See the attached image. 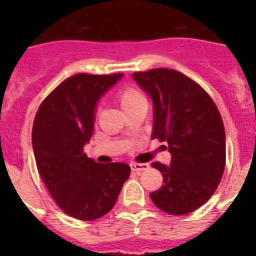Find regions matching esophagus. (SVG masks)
Here are the masks:
<instances>
[{"instance_id":"1","label":"esophagus","mask_w":256,"mask_h":256,"mask_svg":"<svg viewBox=\"0 0 256 256\" xmlns=\"http://www.w3.org/2000/svg\"><path fill=\"white\" fill-rule=\"evenodd\" d=\"M132 170L136 171V172H140V171H144V170H148L150 166L148 164H132Z\"/></svg>"}]
</instances>
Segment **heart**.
Instances as JSON below:
<instances>
[{
    "instance_id": "b5f03b06",
    "label": "heart",
    "mask_w": 256,
    "mask_h": 256,
    "mask_svg": "<svg viewBox=\"0 0 256 256\" xmlns=\"http://www.w3.org/2000/svg\"><path fill=\"white\" fill-rule=\"evenodd\" d=\"M116 98L120 102V108H124V112H128V110H132L138 104H146L144 96L140 94V90H136V88L130 85L120 86L116 92Z\"/></svg>"
}]
</instances>
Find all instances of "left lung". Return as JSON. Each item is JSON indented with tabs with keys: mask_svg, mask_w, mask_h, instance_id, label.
I'll list each match as a JSON object with an SVG mask.
<instances>
[{
	"mask_svg": "<svg viewBox=\"0 0 256 256\" xmlns=\"http://www.w3.org/2000/svg\"><path fill=\"white\" fill-rule=\"evenodd\" d=\"M132 77L154 102L152 140L168 142L171 164L152 162L164 184L150 194L158 208L184 215L204 204L218 188L226 166V134L216 104L180 72L158 68Z\"/></svg>",
	"mask_w": 256,
	"mask_h": 256,
	"instance_id": "obj_1",
	"label": "left lung"
}]
</instances>
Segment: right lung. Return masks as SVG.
<instances>
[{
  "mask_svg": "<svg viewBox=\"0 0 256 256\" xmlns=\"http://www.w3.org/2000/svg\"><path fill=\"white\" fill-rule=\"evenodd\" d=\"M122 76L78 73L66 78L42 100L34 118L38 172L58 207L76 219L108 214L130 175L128 164H96L84 152L92 136L96 100Z\"/></svg>",
  "mask_w": 256,
  "mask_h": 256,
  "instance_id": "right-lung-1",
  "label": "right lung"
}]
</instances>
